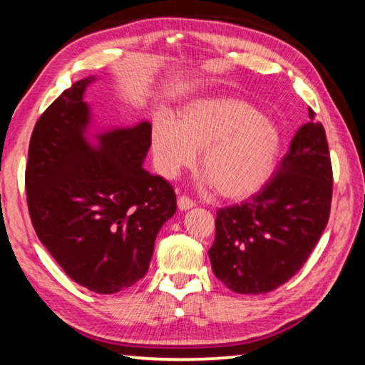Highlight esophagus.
Here are the masks:
<instances>
[{
    "label": "esophagus",
    "instance_id": "1",
    "mask_svg": "<svg viewBox=\"0 0 365 365\" xmlns=\"http://www.w3.org/2000/svg\"><path fill=\"white\" fill-rule=\"evenodd\" d=\"M177 206H178V209H180V211H187V209L195 207V202H193V200H190L188 196L182 195V196H178Z\"/></svg>",
    "mask_w": 365,
    "mask_h": 365
}]
</instances>
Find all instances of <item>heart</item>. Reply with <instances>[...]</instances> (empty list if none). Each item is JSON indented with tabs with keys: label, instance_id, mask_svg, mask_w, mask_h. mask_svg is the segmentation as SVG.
Segmentation results:
<instances>
[{
	"label": "heart",
	"instance_id": "1",
	"mask_svg": "<svg viewBox=\"0 0 365 365\" xmlns=\"http://www.w3.org/2000/svg\"><path fill=\"white\" fill-rule=\"evenodd\" d=\"M280 132L267 117L233 96H206L188 103L174 122L160 115L153 122L151 148L160 175L174 178L196 163L207 183L225 200H246L261 190L280 153Z\"/></svg>",
	"mask_w": 365,
	"mask_h": 365
}]
</instances>
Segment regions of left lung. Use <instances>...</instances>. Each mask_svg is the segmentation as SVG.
<instances>
[{
    "instance_id": "obj_1",
    "label": "left lung",
    "mask_w": 365,
    "mask_h": 365,
    "mask_svg": "<svg viewBox=\"0 0 365 365\" xmlns=\"http://www.w3.org/2000/svg\"><path fill=\"white\" fill-rule=\"evenodd\" d=\"M299 127L269 183L243 205L219 209L212 272L240 294L269 293L298 272L330 215L333 174L324 125Z\"/></svg>"
}]
</instances>
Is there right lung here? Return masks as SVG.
<instances>
[{
  "instance_id": "right-lung-1",
  "label": "right lung",
  "mask_w": 365,
  "mask_h": 365,
  "mask_svg": "<svg viewBox=\"0 0 365 365\" xmlns=\"http://www.w3.org/2000/svg\"><path fill=\"white\" fill-rule=\"evenodd\" d=\"M86 77L63 91L35 123L26 190L40 242L78 285L113 294L143 279L160 227L175 214L174 188L143 169L151 123L88 140Z\"/></svg>"
}]
</instances>
